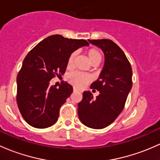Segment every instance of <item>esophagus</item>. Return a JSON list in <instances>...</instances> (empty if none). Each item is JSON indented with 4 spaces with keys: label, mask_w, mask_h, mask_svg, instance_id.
Returning a JSON list of instances; mask_svg holds the SVG:
<instances>
[{
    "label": "esophagus",
    "mask_w": 160,
    "mask_h": 160,
    "mask_svg": "<svg viewBox=\"0 0 160 160\" xmlns=\"http://www.w3.org/2000/svg\"><path fill=\"white\" fill-rule=\"evenodd\" d=\"M79 92L78 89H77L76 88H73V92Z\"/></svg>",
    "instance_id": "34e87169"
}]
</instances>
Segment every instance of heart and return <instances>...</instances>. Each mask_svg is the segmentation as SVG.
<instances>
[{"label":"heart","mask_w":160,"mask_h":160,"mask_svg":"<svg viewBox=\"0 0 160 160\" xmlns=\"http://www.w3.org/2000/svg\"><path fill=\"white\" fill-rule=\"evenodd\" d=\"M87 54L88 56V58L91 64L99 62L102 60V54L100 53L99 50L96 48H90L87 52ZM76 52H73L70 55L69 58L68 60V68L71 69L73 68L74 64L75 58H76ZM68 80L70 83L72 84L73 87L77 89H83L88 84L91 80L90 76L86 73H81V72L75 71L70 73L68 76Z\"/></svg>","instance_id":"obj_1"}]
</instances>
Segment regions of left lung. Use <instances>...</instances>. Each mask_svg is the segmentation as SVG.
<instances>
[{
    "instance_id": "obj_1",
    "label": "left lung",
    "mask_w": 160,
    "mask_h": 160,
    "mask_svg": "<svg viewBox=\"0 0 160 160\" xmlns=\"http://www.w3.org/2000/svg\"><path fill=\"white\" fill-rule=\"evenodd\" d=\"M88 41L102 49L105 62L98 80L90 86L100 93L94 99L90 91L83 92V99L78 103V116L84 125L102 129L122 112L132 87V69L125 54L112 40Z\"/></svg>"
}]
</instances>
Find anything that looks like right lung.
<instances>
[{"mask_svg": "<svg viewBox=\"0 0 160 160\" xmlns=\"http://www.w3.org/2000/svg\"><path fill=\"white\" fill-rule=\"evenodd\" d=\"M89 43L61 35L47 37L26 56L17 75L18 108L32 127L46 128L58 121L61 106L73 92V87L64 83L56 88L50 80L66 71L68 60L74 51Z\"/></svg>", "mask_w": 160, "mask_h": 160, "instance_id": "1", "label": "right lung"}]
</instances>
